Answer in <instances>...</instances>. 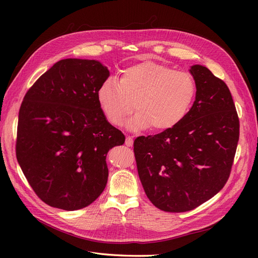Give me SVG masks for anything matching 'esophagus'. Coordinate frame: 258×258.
Returning <instances> with one entry per match:
<instances>
[{"instance_id": "obj_1", "label": "esophagus", "mask_w": 258, "mask_h": 258, "mask_svg": "<svg viewBox=\"0 0 258 258\" xmlns=\"http://www.w3.org/2000/svg\"><path fill=\"white\" fill-rule=\"evenodd\" d=\"M124 144H126L127 146H132V144H134V139H132L131 137H127L126 138V142H124Z\"/></svg>"}]
</instances>
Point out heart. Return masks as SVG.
Segmentation results:
<instances>
[{
	"label": "heart",
	"mask_w": 258,
	"mask_h": 258,
	"mask_svg": "<svg viewBox=\"0 0 258 258\" xmlns=\"http://www.w3.org/2000/svg\"><path fill=\"white\" fill-rule=\"evenodd\" d=\"M196 96L194 77L154 61H143L124 69L119 84L108 79L97 91L99 106L106 120L118 126L134 111L131 130L152 126L155 131L175 127L188 113Z\"/></svg>",
	"instance_id": "b5f03b06"
}]
</instances>
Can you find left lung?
I'll list each match as a JSON object with an SVG mask.
<instances>
[{
    "label": "left lung",
    "instance_id": "1",
    "mask_svg": "<svg viewBox=\"0 0 258 258\" xmlns=\"http://www.w3.org/2000/svg\"><path fill=\"white\" fill-rule=\"evenodd\" d=\"M196 100L184 119L134 142L147 198L165 212L194 210L225 186L239 141V117L229 88L206 67L189 70Z\"/></svg>",
    "mask_w": 258,
    "mask_h": 258
}]
</instances>
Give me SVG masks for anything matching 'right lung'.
<instances>
[{
    "label": "right lung",
    "mask_w": 258,
    "mask_h": 258,
    "mask_svg": "<svg viewBox=\"0 0 258 258\" xmlns=\"http://www.w3.org/2000/svg\"><path fill=\"white\" fill-rule=\"evenodd\" d=\"M110 72L97 60L63 59L26 93L16 156L37 197L67 211L91 205L104 190L106 154L124 136L108 122L97 91Z\"/></svg>",
    "instance_id": "right-lung-1"
}]
</instances>
